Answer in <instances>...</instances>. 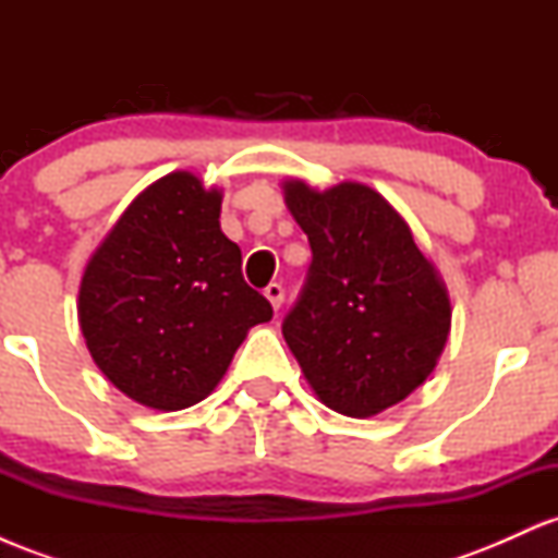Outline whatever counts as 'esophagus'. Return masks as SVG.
Listing matches in <instances>:
<instances>
[{"label": "esophagus", "mask_w": 558, "mask_h": 558, "mask_svg": "<svg viewBox=\"0 0 558 558\" xmlns=\"http://www.w3.org/2000/svg\"><path fill=\"white\" fill-rule=\"evenodd\" d=\"M265 296H267V301H270V304H272V310L278 312L280 306H283V299H286L283 286H280V283H270V286L265 288Z\"/></svg>", "instance_id": "34e87169"}]
</instances>
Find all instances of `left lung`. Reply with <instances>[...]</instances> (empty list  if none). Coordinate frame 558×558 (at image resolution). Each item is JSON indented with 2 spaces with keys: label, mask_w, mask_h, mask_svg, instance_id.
Wrapping results in <instances>:
<instances>
[{
  "label": "left lung",
  "mask_w": 558,
  "mask_h": 558,
  "mask_svg": "<svg viewBox=\"0 0 558 558\" xmlns=\"http://www.w3.org/2000/svg\"><path fill=\"white\" fill-rule=\"evenodd\" d=\"M288 213L312 246L283 338L325 407L367 420L427 380L451 332V299L412 228L356 181L319 191L283 181Z\"/></svg>",
  "instance_id": "8db88e82"
}]
</instances>
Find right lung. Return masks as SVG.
<instances>
[{
	"label": "right lung",
	"instance_id": "1",
	"mask_svg": "<svg viewBox=\"0 0 558 558\" xmlns=\"http://www.w3.org/2000/svg\"><path fill=\"white\" fill-rule=\"evenodd\" d=\"M222 191L168 172L128 204L81 278L88 354L120 393L178 412L213 393L272 306L246 286L220 228Z\"/></svg>",
	"mask_w": 558,
	"mask_h": 558
}]
</instances>
